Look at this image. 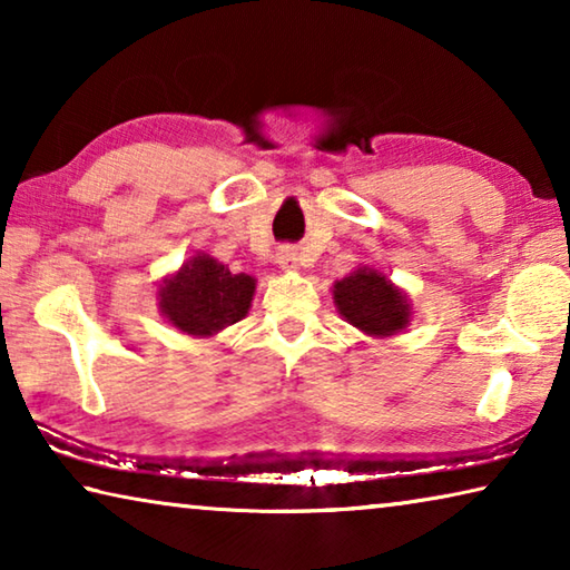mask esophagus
Segmentation results:
<instances>
[{"instance_id":"esophagus-1","label":"esophagus","mask_w":570,"mask_h":570,"mask_svg":"<svg viewBox=\"0 0 570 570\" xmlns=\"http://www.w3.org/2000/svg\"><path fill=\"white\" fill-rule=\"evenodd\" d=\"M276 264L278 268H284V272H294V268H298V254L292 246H284L276 254Z\"/></svg>"}]
</instances>
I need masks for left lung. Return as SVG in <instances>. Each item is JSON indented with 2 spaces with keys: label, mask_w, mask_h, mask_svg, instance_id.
Masks as SVG:
<instances>
[{
  "label": "left lung",
  "mask_w": 570,
  "mask_h": 570,
  "mask_svg": "<svg viewBox=\"0 0 570 570\" xmlns=\"http://www.w3.org/2000/svg\"><path fill=\"white\" fill-rule=\"evenodd\" d=\"M332 296L342 320L374 340L400 334L412 322V302L407 292H402L374 266L362 264L344 278H336Z\"/></svg>",
  "instance_id": "1"
}]
</instances>
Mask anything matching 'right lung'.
<instances>
[{
    "instance_id": "1",
    "label": "right lung",
    "mask_w": 570,
    "mask_h": 570,
    "mask_svg": "<svg viewBox=\"0 0 570 570\" xmlns=\"http://www.w3.org/2000/svg\"><path fill=\"white\" fill-rule=\"evenodd\" d=\"M256 294V278L234 274L210 254H193L158 286V308L173 330L210 340L226 326L246 320Z\"/></svg>"
}]
</instances>
